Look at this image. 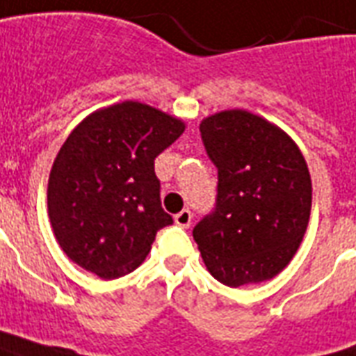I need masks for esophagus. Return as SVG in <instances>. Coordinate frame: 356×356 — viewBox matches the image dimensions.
Listing matches in <instances>:
<instances>
[{
  "instance_id": "obj_1",
  "label": "esophagus",
  "mask_w": 356,
  "mask_h": 356,
  "mask_svg": "<svg viewBox=\"0 0 356 356\" xmlns=\"http://www.w3.org/2000/svg\"><path fill=\"white\" fill-rule=\"evenodd\" d=\"M175 223H177L179 227L188 229L190 223H192V212H190L188 209H184V211H181L179 214H175Z\"/></svg>"
}]
</instances>
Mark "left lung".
Instances as JSON below:
<instances>
[{"label": "left lung", "instance_id": "left-lung-1", "mask_svg": "<svg viewBox=\"0 0 356 356\" xmlns=\"http://www.w3.org/2000/svg\"><path fill=\"white\" fill-rule=\"evenodd\" d=\"M218 170L216 203L192 234L223 284L268 281L292 260L309 225L312 183L301 151L273 123L223 111L200 125Z\"/></svg>", "mask_w": 356, "mask_h": 356}]
</instances>
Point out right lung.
Wrapping results in <instances>:
<instances>
[{
    "instance_id": "obj_1",
    "label": "right lung",
    "mask_w": 356,
    "mask_h": 356,
    "mask_svg": "<svg viewBox=\"0 0 356 356\" xmlns=\"http://www.w3.org/2000/svg\"><path fill=\"white\" fill-rule=\"evenodd\" d=\"M183 131L181 120L138 102L97 111L72 131L49 173L47 211L75 264L116 279L144 262L156 233L173 223L155 159Z\"/></svg>"
}]
</instances>
